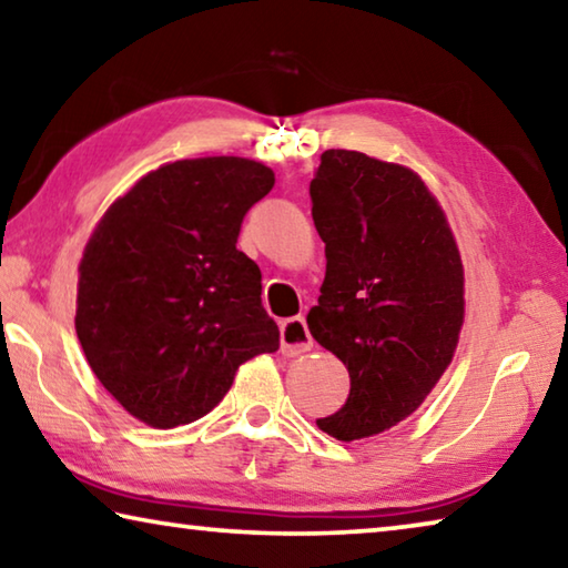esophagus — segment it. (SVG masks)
<instances>
[{"instance_id": "1", "label": "esophagus", "mask_w": 568, "mask_h": 568, "mask_svg": "<svg viewBox=\"0 0 568 568\" xmlns=\"http://www.w3.org/2000/svg\"><path fill=\"white\" fill-rule=\"evenodd\" d=\"M313 348V338L311 331H307L305 318H287L281 323V351L287 358L293 355L307 353Z\"/></svg>"}]
</instances>
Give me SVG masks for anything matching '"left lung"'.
I'll use <instances>...</instances> for the list:
<instances>
[{"mask_svg": "<svg viewBox=\"0 0 568 568\" xmlns=\"http://www.w3.org/2000/svg\"><path fill=\"white\" fill-rule=\"evenodd\" d=\"M311 197L325 281L307 328L351 376L345 406L315 423L371 438L413 416L454 361L464 263L438 197L398 162L325 150Z\"/></svg>", "mask_w": 568, "mask_h": 568, "instance_id": "8db88e82", "label": "left lung"}]
</instances>
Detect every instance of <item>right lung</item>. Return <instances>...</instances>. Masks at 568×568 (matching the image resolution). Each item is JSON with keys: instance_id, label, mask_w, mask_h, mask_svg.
I'll list each match as a JSON object with an SVG mask.
<instances>
[{"instance_id": "add662e5", "label": "right lung", "mask_w": 568, "mask_h": 568, "mask_svg": "<svg viewBox=\"0 0 568 568\" xmlns=\"http://www.w3.org/2000/svg\"><path fill=\"white\" fill-rule=\"evenodd\" d=\"M275 185L247 158L150 170L104 210L77 273L74 328L104 390L152 428L225 398L245 361L281 345L261 267L237 250L243 217Z\"/></svg>"}]
</instances>
